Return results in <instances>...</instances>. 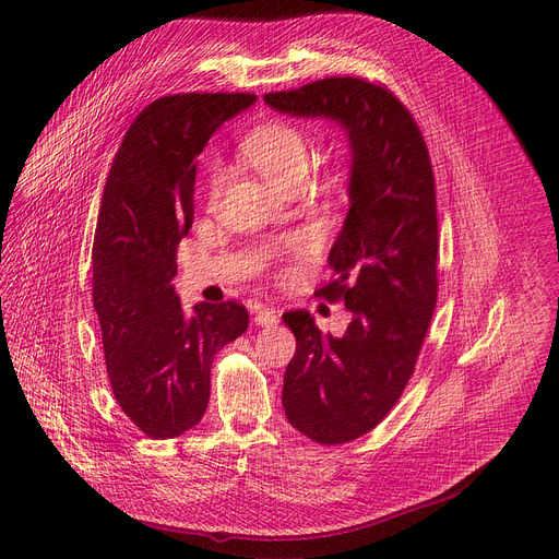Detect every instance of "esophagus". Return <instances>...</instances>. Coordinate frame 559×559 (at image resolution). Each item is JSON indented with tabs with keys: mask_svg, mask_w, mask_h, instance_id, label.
Returning <instances> with one entry per match:
<instances>
[{
	"mask_svg": "<svg viewBox=\"0 0 559 559\" xmlns=\"http://www.w3.org/2000/svg\"><path fill=\"white\" fill-rule=\"evenodd\" d=\"M254 313V323L261 328H272L278 323V311L274 307H265V305H254L252 309Z\"/></svg>",
	"mask_w": 559,
	"mask_h": 559,
	"instance_id": "obj_1",
	"label": "esophagus"
}]
</instances>
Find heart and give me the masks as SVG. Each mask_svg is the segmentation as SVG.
Masks as SVG:
<instances>
[{
    "mask_svg": "<svg viewBox=\"0 0 559 559\" xmlns=\"http://www.w3.org/2000/svg\"><path fill=\"white\" fill-rule=\"evenodd\" d=\"M241 152L248 162L276 188L300 181L307 168V141L302 132L287 121H265L250 130L241 141ZM221 183L218 168L210 175V194L214 197ZM294 252H302V243H292Z\"/></svg>",
    "mask_w": 559,
    "mask_h": 559,
    "instance_id": "1",
    "label": "heart"
}]
</instances>
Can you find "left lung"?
<instances>
[{"instance_id":"8db88e82","label":"left lung","mask_w":559,"mask_h":559,"mask_svg":"<svg viewBox=\"0 0 559 559\" xmlns=\"http://www.w3.org/2000/svg\"><path fill=\"white\" fill-rule=\"evenodd\" d=\"M281 115L336 121L349 141V212L330 250L334 281L316 292L352 311L323 336L309 311L283 313L296 354L283 378L294 429L321 444L369 433L414 373L438 296L436 186L425 139L386 88L328 76L263 97Z\"/></svg>"}]
</instances>
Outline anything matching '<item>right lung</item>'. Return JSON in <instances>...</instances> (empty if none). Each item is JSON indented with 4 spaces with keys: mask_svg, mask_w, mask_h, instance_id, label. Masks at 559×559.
Wrapping results in <instances>:
<instances>
[{
    "mask_svg": "<svg viewBox=\"0 0 559 559\" xmlns=\"http://www.w3.org/2000/svg\"><path fill=\"white\" fill-rule=\"evenodd\" d=\"M257 95L188 93L152 102L130 123L104 188L93 246V300L106 371L123 414L168 440L201 423L216 352L241 336L234 300L186 311L173 278L192 227L197 156Z\"/></svg>",
    "mask_w": 559,
    "mask_h": 559,
    "instance_id": "obj_1",
    "label": "right lung"
}]
</instances>
